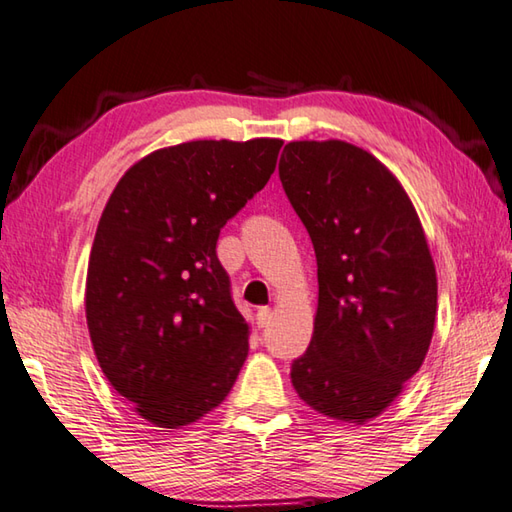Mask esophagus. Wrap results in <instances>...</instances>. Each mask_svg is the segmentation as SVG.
I'll list each match as a JSON object with an SVG mask.
<instances>
[{
    "label": "esophagus",
    "mask_w": 512,
    "mask_h": 512,
    "mask_svg": "<svg viewBox=\"0 0 512 512\" xmlns=\"http://www.w3.org/2000/svg\"><path fill=\"white\" fill-rule=\"evenodd\" d=\"M256 323H258V327H267L269 323H272V310H269V307H260V310L256 312Z\"/></svg>",
    "instance_id": "esophagus-1"
}]
</instances>
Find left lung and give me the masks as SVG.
I'll list each match as a JSON object with an SVG mask.
<instances>
[{
  "label": "left lung",
  "mask_w": 512,
  "mask_h": 512,
  "mask_svg": "<svg viewBox=\"0 0 512 512\" xmlns=\"http://www.w3.org/2000/svg\"><path fill=\"white\" fill-rule=\"evenodd\" d=\"M278 176L318 265L294 390L325 417H379L419 372L435 330L437 272L417 211L372 153L343 140L285 144Z\"/></svg>",
  "instance_id": "1"
}]
</instances>
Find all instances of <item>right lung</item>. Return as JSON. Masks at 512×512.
I'll return each instance as SVG.
<instances>
[{"instance_id":"1","label":"right lung","mask_w":512,"mask_h":512,"mask_svg":"<svg viewBox=\"0 0 512 512\" xmlns=\"http://www.w3.org/2000/svg\"><path fill=\"white\" fill-rule=\"evenodd\" d=\"M283 140H194L115 185L86 274V325L106 379L140 417L180 428L223 403L249 350L216 256L220 229L267 185Z\"/></svg>"}]
</instances>
